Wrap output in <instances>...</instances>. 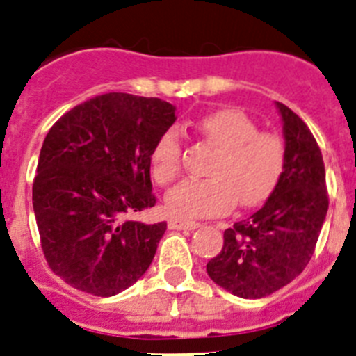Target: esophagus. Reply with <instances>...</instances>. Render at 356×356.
I'll list each match as a JSON object with an SVG mask.
<instances>
[{
  "label": "esophagus",
  "mask_w": 356,
  "mask_h": 356,
  "mask_svg": "<svg viewBox=\"0 0 356 356\" xmlns=\"http://www.w3.org/2000/svg\"><path fill=\"white\" fill-rule=\"evenodd\" d=\"M198 227H200V223L191 222V220H182V218H170L168 220V229L172 230H193Z\"/></svg>",
  "instance_id": "34e87169"
}]
</instances>
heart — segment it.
Instances as JSON below:
<instances>
[{
  "mask_svg": "<svg viewBox=\"0 0 356 356\" xmlns=\"http://www.w3.org/2000/svg\"><path fill=\"white\" fill-rule=\"evenodd\" d=\"M195 129L216 149L207 168L209 179L184 181L166 195V209L175 218L214 216L238 204L254 207L277 190L286 170V145L280 136L259 131L239 110H216L202 115ZM182 143L168 129L150 150V174L168 184L181 172Z\"/></svg>",
  "mask_w": 356,
  "mask_h": 356,
  "instance_id": "1",
  "label": "heart"
}]
</instances>
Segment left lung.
Segmentation results:
<instances>
[{
	"mask_svg": "<svg viewBox=\"0 0 356 356\" xmlns=\"http://www.w3.org/2000/svg\"><path fill=\"white\" fill-rule=\"evenodd\" d=\"M286 142V170L264 206L223 232L207 262L214 284L246 300L270 296L305 270L328 211L321 150L307 124L275 102Z\"/></svg>",
	"mask_w": 356,
	"mask_h": 356,
	"instance_id": "1",
	"label": "left lung"
}]
</instances>
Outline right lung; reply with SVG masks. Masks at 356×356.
I'll use <instances>...</instances> for the list:
<instances>
[{"mask_svg": "<svg viewBox=\"0 0 356 356\" xmlns=\"http://www.w3.org/2000/svg\"><path fill=\"white\" fill-rule=\"evenodd\" d=\"M175 118L170 102L111 92L49 129L31 200L47 264L69 286L113 296L149 270L166 223L127 216L156 204L150 150Z\"/></svg>", "mask_w": 356, "mask_h": 356, "instance_id": "right-lung-1", "label": "right lung"}]
</instances>
